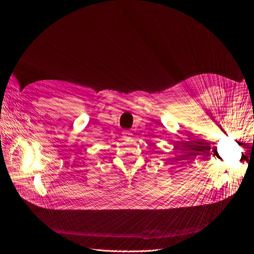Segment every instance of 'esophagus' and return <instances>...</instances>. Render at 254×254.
Here are the masks:
<instances>
[{
    "label": "esophagus",
    "instance_id": "esophagus-1",
    "mask_svg": "<svg viewBox=\"0 0 254 254\" xmlns=\"http://www.w3.org/2000/svg\"><path fill=\"white\" fill-rule=\"evenodd\" d=\"M123 135H124V137H126V138H130L131 135H133V134H131L130 131H128V130H125L124 133H123Z\"/></svg>",
    "mask_w": 254,
    "mask_h": 254
}]
</instances>
